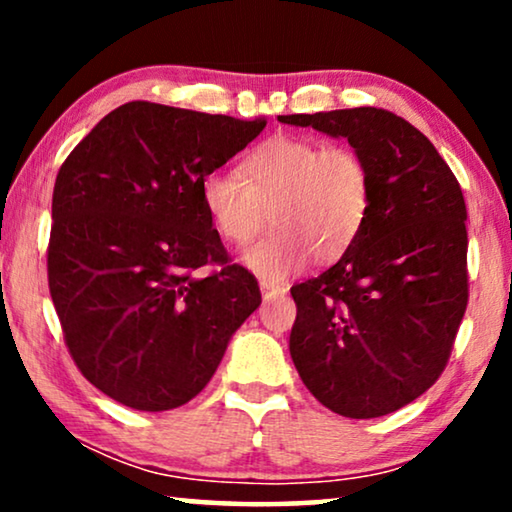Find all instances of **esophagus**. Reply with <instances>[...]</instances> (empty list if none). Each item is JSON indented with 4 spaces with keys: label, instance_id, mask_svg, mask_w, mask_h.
Wrapping results in <instances>:
<instances>
[{
    "label": "esophagus",
    "instance_id": "obj_1",
    "mask_svg": "<svg viewBox=\"0 0 512 512\" xmlns=\"http://www.w3.org/2000/svg\"><path fill=\"white\" fill-rule=\"evenodd\" d=\"M261 291L263 298H275V296H284L289 291V286L282 282H275V279H261Z\"/></svg>",
    "mask_w": 512,
    "mask_h": 512
}]
</instances>
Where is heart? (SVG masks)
<instances>
[{
    "mask_svg": "<svg viewBox=\"0 0 512 512\" xmlns=\"http://www.w3.org/2000/svg\"><path fill=\"white\" fill-rule=\"evenodd\" d=\"M373 177L349 144L282 135L244 158L242 177L216 170L202 181V200L214 226L233 244H249L268 223L244 263L258 275L282 279L307 256L338 258L368 216Z\"/></svg>",
    "mask_w": 512,
    "mask_h": 512,
    "instance_id": "b5f03b06",
    "label": "heart"
}]
</instances>
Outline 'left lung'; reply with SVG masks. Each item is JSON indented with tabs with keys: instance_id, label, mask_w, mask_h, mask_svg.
<instances>
[{
	"instance_id": "1",
	"label": "left lung",
	"mask_w": 512,
	"mask_h": 512,
	"mask_svg": "<svg viewBox=\"0 0 512 512\" xmlns=\"http://www.w3.org/2000/svg\"><path fill=\"white\" fill-rule=\"evenodd\" d=\"M279 121L345 137L373 177L356 240L326 272L291 286V359L328 410L389 415L422 396L450 361L468 305L464 193L436 146L387 109Z\"/></svg>"
}]
</instances>
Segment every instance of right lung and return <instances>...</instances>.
Listing matches in <instances>:
<instances>
[{"instance_id":"1","label":"right lung","mask_w":512,"mask_h":512,"mask_svg":"<svg viewBox=\"0 0 512 512\" xmlns=\"http://www.w3.org/2000/svg\"><path fill=\"white\" fill-rule=\"evenodd\" d=\"M263 128L265 118L137 100L62 163L48 289L76 368L114 401L144 412L188 403L261 305L256 277L212 228L202 181Z\"/></svg>"}]
</instances>
